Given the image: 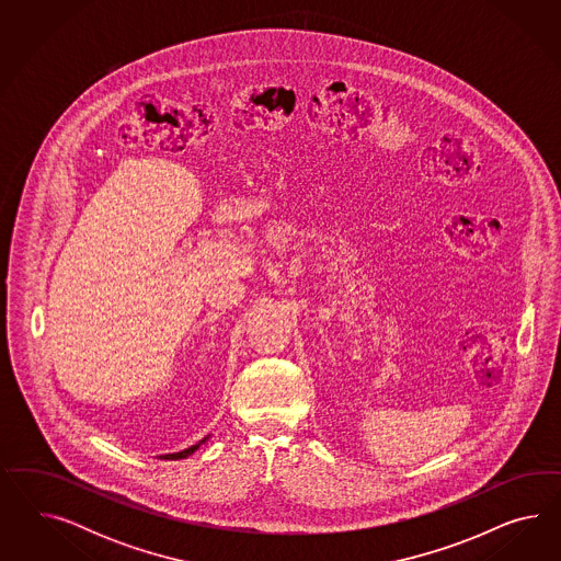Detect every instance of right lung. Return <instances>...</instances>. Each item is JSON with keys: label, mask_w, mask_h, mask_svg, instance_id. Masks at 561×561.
Segmentation results:
<instances>
[{"label": "right lung", "mask_w": 561, "mask_h": 561, "mask_svg": "<svg viewBox=\"0 0 561 561\" xmlns=\"http://www.w3.org/2000/svg\"><path fill=\"white\" fill-rule=\"evenodd\" d=\"M211 436V434H209ZM209 436H205L204 440L197 442V444H193V446H188V448H185V450H181V453H170V455H160V459L164 460H179V459H187V457H191L202 444H205V442L209 440Z\"/></svg>", "instance_id": "1"}]
</instances>
